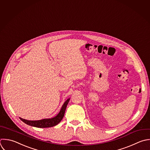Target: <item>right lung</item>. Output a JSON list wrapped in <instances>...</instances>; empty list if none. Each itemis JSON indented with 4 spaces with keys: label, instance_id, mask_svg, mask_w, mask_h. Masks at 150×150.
Returning <instances> with one entry per match:
<instances>
[{
    "label": "right lung",
    "instance_id": "obj_1",
    "mask_svg": "<svg viewBox=\"0 0 150 150\" xmlns=\"http://www.w3.org/2000/svg\"><path fill=\"white\" fill-rule=\"evenodd\" d=\"M69 101V99H67L65 103H64L63 106H62L61 110L59 113L55 117L51 118V119H42L40 120H35V121H31V120H27L23 119L22 118H20V120L23 122L24 123L35 127H38V128H47V127H51L55 126L57 125L63 119L65 112L66 110V108L67 106V105Z\"/></svg>",
    "mask_w": 150,
    "mask_h": 150
}]
</instances>
